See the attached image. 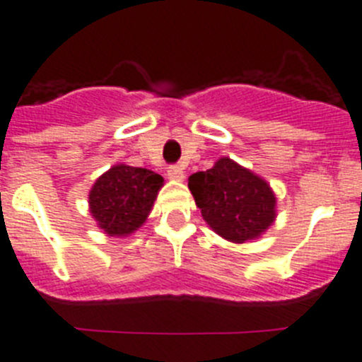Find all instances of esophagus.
Listing matches in <instances>:
<instances>
[{
	"instance_id": "34e87169",
	"label": "esophagus",
	"mask_w": 362,
	"mask_h": 362,
	"mask_svg": "<svg viewBox=\"0 0 362 362\" xmlns=\"http://www.w3.org/2000/svg\"><path fill=\"white\" fill-rule=\"evenodd\" d=\"M168 178L175 182H182L185 178V171L180 165H169L168 168Z\"/></svg>"
}]
</instances>
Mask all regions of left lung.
I'll return each instance as SVG.
<instances>
[{
	"mask_svg": "<svg viewBox=\"0 0 362 362\" xmlns=\"http://www.w3.org/2000/svg\"><path fill=\"white\" fill-rule=\"evenodd\" d=\"M187 185L207 226L227 242L256 240L278 216L269 182L229 157L191 175Z\"/></svg>",
	"mask_w": 362,
	"mask_h": 362,
	"instance_id": "8db88e82",
	"label": "left lung"
}]
</instances>
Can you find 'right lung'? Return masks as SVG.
I'll list each match as a JSON object with an SVG mask.
<instances>
[{
	"label": "right lung",
	"mask_w": 362,
	"mask_h": 362,
	"mask_svg": "<svg viewBox=\"0 0 362 362\" xmlns=\"http://www.w3.org/2000/svg\"><path fill=\"white\" fill-rule=\"evenodd\" d=\"M164 178L155 171L115 164L100 175L88 194L90 214L104 234L126 238L141 229Z\"/></svg>",
	"instance_id": "obj_1"
}]
</instances>
